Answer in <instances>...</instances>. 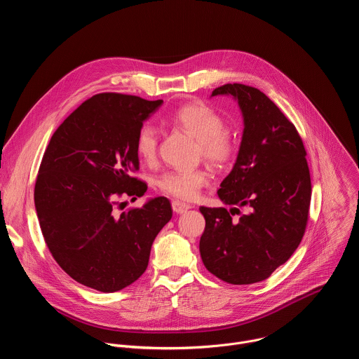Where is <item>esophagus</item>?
Masks as SVG:
<instances>
[{"mask_svg":"<svg viewBox=\"0 0 359 359\" xmlns=\"http://www.w3.org/2000/svg\"><path fill=\"white\" fill-rule=\"evenodd\" d=\"M172 209H173L175 213L183 215V213H186L187 210H190L191 206H190V204L182 203V201H179V200H173V201H172Z\"/></svg>","mask_w":359,"mask_h":359,"instance_id":"obj_1","label":"esophagus"}]
</instances>
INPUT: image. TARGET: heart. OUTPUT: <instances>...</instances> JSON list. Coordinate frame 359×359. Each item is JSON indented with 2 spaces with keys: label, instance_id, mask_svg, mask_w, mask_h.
Returning a JSON list of instances; mask_svg holds the SVG:
<instances>
[{
  "label": "heart",
  "instance_id": "heart-1",
  "mask_svg": "<svg viewBox=\"0 0 359 359\" xmlns=\"http://www.w3.org/2000/svg\"><path fill=\"white\" fill-rule=\"evenodd\" d=\"M172 122L198 140L201 155L212 163L224 165L233 158V139L223 130L224 122L213 109L197 104L186 105L173 114ZM135 147L140 161L150 162L155 159L158 149L156 128L150 123L142 125L136 135ZM209 179L210 173L201 168L191 170H170L158 179V186L166 194L182 200H191Z\"/></svg>",
  "mask_w": 359,
  "mask_h": 359
}]
</instances>
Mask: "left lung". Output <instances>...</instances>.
<instances>
[{"label":"left lung","mask_w":359,"mask_h":359,"mask_svg":"<svg viewBox=\"0 0 359 359\" xmlns=\"http://www.w3.org/2000/svg\"><path fill=\"white\" fill-rule=\"evenodd\" d=\"M231 96L243 116V135L231 172L217 190L224 208H200L204 267L230 284H252L284 264L305 231L311 201L306 151L295 126L262 90L227 83L212 96ZM238 207L246 213L231 216Z\"/></svg>","instance_id":"8db88e82"}]
</instances>
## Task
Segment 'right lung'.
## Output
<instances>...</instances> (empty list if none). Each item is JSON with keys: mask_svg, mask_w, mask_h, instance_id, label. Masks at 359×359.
<instances>
[{"mask_svg": "<svg viewBox=\"0 0 359 359\" xmlns=\"http://www.w3.org/2000/svg\"><path fill=\"white\" fill-rule=\"evenodd\" d=\"M163 100L97 93L75 109L49 140L34 200L45 243L75 281L102 292L135 283L147 269L153 240L172 219L166 197L115 213L118 197H142L139 128Z\"/></svg>", "mask_w": 359, "mask_h": 359, "instance_id": "add662e5", "label": "right lung"}]
</instances>
